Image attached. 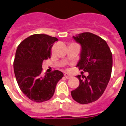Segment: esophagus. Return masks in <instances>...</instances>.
I'll list each match as a JSON object with an SVG mask.
<instances>
[{
	"label": "esophagus",
	"mask_w": 126,
	"mask_h": 126,
	"mask_svg": "<svg viewBox=\"0 0 126 126\" xmlns=\"http://www.w3.org/2000/svg\"><path fill=\"white\" fill-rule=\"evenodd\" d=\"M64 76H65V78H66V79H71V75H69V74H67V73H65V75H64Z\"/></svg>",
	"instance_id": "esophagus-1"
}]
</instances>
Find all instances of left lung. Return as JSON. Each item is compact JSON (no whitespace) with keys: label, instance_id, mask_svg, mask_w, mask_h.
<instances>
[{"label":"left lung","instance_id":"obj_1","mask_svg":"<svg viewBox=\"0 0 126 126\" xmlns=\"http://www.w3.org/2000/svg\"><path fill=\"white\" fill-rule=\"evenodd\" d=\"M73 38L82 46L77 67L89 75L77 76L80 84L71 92V95L79 103H90L97 101L107 86L111 77L112 55L105 40L96 34L86 32Z\"/></svg>","mask_w":126,"mask_h":126}]
</instances>
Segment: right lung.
<instances>
[{"label":"right lung","instance_id":"add662e5","mask_svg":"<svg viewBox=\"0 0 126 126\" xmlns=\"http://www.w3.org/2000/svg\"><path fill=\"white\" fill-rule=\"evenodd\" d=\"M58 39L44 34H35L21 42L17 48L14 70L21 92L36 103L52 97L57 83L63 77L58 70L42 75V62L51 57V48Z\"/></svg>","mask_w":126,"mask_h":126}]
</instances>
